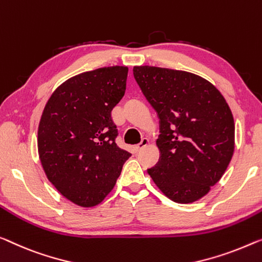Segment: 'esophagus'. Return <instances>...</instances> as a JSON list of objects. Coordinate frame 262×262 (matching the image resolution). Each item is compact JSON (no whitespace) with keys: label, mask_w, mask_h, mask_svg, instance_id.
Returning a JSON list of instances; mask_svg holds the SVG:
<instances>
[{"label":"esophagus","mask_w":262,"mask_h":262,"mask_svg":"<svg viewBox=\"0 0 262 262\" xmlns=\"http://www.w3.org/2000/svg\"><path fill=\"white\" fill-rule=\"evenodd\" d=\"M148 143H149V140L146 139V138H143V139L141 140V142H140L139 144H136V146L134 147V150L136 151V153H139L140 150H142L144 147L148 146Z\"/></svg>","instance_id":"1"}]
</instances>
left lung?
<instances>
[{"label":"left lung","instance_id":"1","mask_svg":"<svg viewBox=\"0 0 262 262\" xmlns=\"http://www.w3.org/2000/svg\"><path fill=\"white\" fill-rule=\"evenodd\" d=\"M159 116V162L147 169L160 190L190 204L220 180L234 151V120L225 97L195 74L140 66L133 69Z\"/></svg>","mask_w":262,"mask_h":262}]
</instances>
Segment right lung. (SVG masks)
<instances>
[{"instance_id":"obj_1","label":"right lung","mask_w":262,"mask_h":262,"mask_svg":"<svg viewBox=\"0 0 262 262\" xmlns=\"http://www.w3.org/2000/svg\"><path fill=\"white\" fill-rule=\"evenodd\" d=\"M128 68H99L63 82L52 94L37 132L48 180L81 207L99 205L132 156L116 144L112 111L126 92Z\"/></svg>"}]
</instances>
